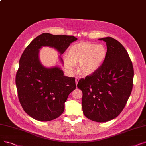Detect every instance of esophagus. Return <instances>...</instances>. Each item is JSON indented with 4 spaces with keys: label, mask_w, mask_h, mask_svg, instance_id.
I'll return each mask as SVG.
<instances>
[{
    "label": "esophagus",
    "mask_w": 146,
    "mask_h": 146,
    "mask_svg": "<svg viewBox=\"0 0 146 146\" xmlns=\"http://www.w3.org/2000/svg\"><path fill=\"white\" fill-rule=\"evenodd\" d=\"M79 78H76V79H75V82H76V85H78V82H79Z\"/></svg>",
    "instance_id": "1"
}]
</instances>
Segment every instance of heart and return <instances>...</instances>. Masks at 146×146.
<instances>
[{
	"mask_svg": "<svg viewBox=\"0 0 146 146\" xmlns=\"http://www.w3.org/2000/svg\"><path fill=\"white\" fill-rule=\"evenodd\" d=\"M106 56V50L103 45L82 42L69 48L66 54V65L69 70H72L74 65L79 64L78 72L82 75L88 76L100 68Z\"/></svg>",
	"mask_w": 146,
	"mask_h": 146,
	"instance_id": "1",
	"label": "heart"
}]
</instances>
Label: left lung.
<instances>
[{"label":"left lung","mask_w":146,"mask_h":146,"mask_svg":"<svg viewBox=\"0 0 146 146\" xmlns=\"http://www.w3.org/2000/svg\"><path fill=\"white\" fill-rule=\"evenodd\" d=\"M106 42L107 52L102 64L94 73L79 80L82 110L88 119L104 122L118 117L131 95L134 68L128 54L112 37L99 39Z\"/></svg>","instance_id":"left-lung-1"}]
</instances>
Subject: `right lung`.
<instances>
[{
  "instance_id": "obj_1",
  "label": "right lung",
  "mask_w": 146,
  "mask_h": 146,
  "mask_svg": "<svg viewBox=\"0 0 146 146\" xmlns=\"http://www.w3.org/2000/svg\"><path fill=\"white\" fill-rule=\"evenodd\" d=\"M77 40L72 35L45 33L36 37L23 52L15 82L19 102L31 117L40 121L58 118L64 112L68 95L76 88L75 78L64 76L60 68L41 64L39 50L48 46L62 54Z\"/></svg>"
}]
</instances>
